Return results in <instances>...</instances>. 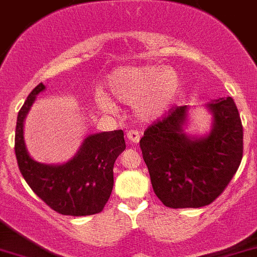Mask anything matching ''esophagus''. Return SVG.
<instances>
[{
  "label": "esophagus",
  "instance_id": "esophagus-1",
  "mask_svg": "<svg viewBox=\"0 0 257 257\" xmlns=\"http://www.w3.org/2000/svg\"><path fill=\"white\" fill-rule=\"evenodd\" d=\"M126 140H128L129 143H138L141 140V133L138 131H129L126 133Z\"/></svg>",
  "mask_w": 257,
  "mask_h": 257
}]
</instances>
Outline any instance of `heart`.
<instances>
[{"label":"heart","instance_id":"obj_1","mask_svg":"<svg viewBox=\"0 0 257 257\" xmlns=\"http://www.w3.org/2000/svg\"><path fill=\"white\" fill-rule=\"evenodd\" d=\"M107 86L119 101L136 104V115L145 121L164 116L176 100L181 80L172 68L155 64L117 68L107 77ZM96 102L105 111H114L115 104L105 93H99Z\"/></svg>","mask_w":257,"mask_h":257}]
</instances>
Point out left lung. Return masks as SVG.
I'll list each match as a JSON object with an SVG mask.
<instances>
[{
  "label": "left lung",
  "mask_w": 257,
  "mask_h": 257,
  "mask_svg": "<svg viewBox=\"0 0 257 257\" xmlns=\"http://www.w3.org/2000/svg\"><path fill=\"white\" fill-rule=\"evenodd\" d=\"M212 129L204 137L184 132L186 106L171 109L140 141L157 198L169 208L209 205L236 174L243 153V128L232 97L207 104Z\"/></svg>",
  "instance_id": "8db88e82"
}]
</instances>
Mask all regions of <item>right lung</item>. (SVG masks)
I'll return each instance as SVG.
<instances>
[{
    "instance_id": "obj_1",
    "label": "right lung",
    "mask_w": 257,
    "mask_h": 257,
    "mask_svg": "<svg viewBox=\"0 0 257 257\" xmlns=\"http://www.w3.org/2000/svg\"><path fill=\"white\" fill-rule=\"evenodd\" d=\"M39 83L29 93L16 121L15 153L19 169L31 190L57 213L72 217L92 215L104 209L114 185L115 160L125 150L123 131L86 137L78 152L62 165H45L29 156L24 141V120L38 93Z\"/></svg>"
}]
</instances>
